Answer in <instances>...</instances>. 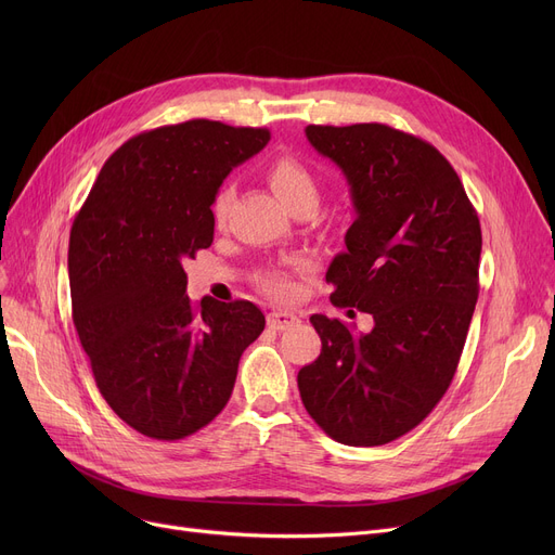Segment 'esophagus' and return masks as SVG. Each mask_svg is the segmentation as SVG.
Returning <instances> with one entry per match:
<instances>
[{"mask_svg":"<svg viewBox=\"0 0 555 555\" xmlns=\"http://www.w3.org/2000/svg\"><path fill=\"white\" fill-rule=\"evenodd\" d=\"M299 324V317L295 312H285V310H274L268 314V326L272 331H287Z\"/></svg>","mask_w":555,"mask_h":555,"instance_id":"esophagus-1","label":"esophagus"}]
</instances>
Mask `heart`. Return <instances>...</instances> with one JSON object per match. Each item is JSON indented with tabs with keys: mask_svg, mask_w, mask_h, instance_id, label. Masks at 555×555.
<instances>
[{
	"mask_svg": "<svg viewBox=\"0 0 555 555\" xmlns=\"http://www.w3.org/2000/svg\"><path fill=\"white\" fill-rule=\"evenodd\" d=\"M266 178H268L270 189L276 193V197L289 209L304 199L317 202L319 191H317L314 175L297 157H289V155L274 157L266 168ZM231 197H233L231 186H222L218 191V195L214 199V207H211L216 222H222L227 218V211L231 207ZM262 287H266L268 293L274 297L293 295V285H289L287 279H283L281 274H268L266 279H262Z\"/></svg>",
	"mask_w": 555,
	"mask_h": 555,
	"instance_id": "obj_1",
	"label": "heart"
}]
</instances>
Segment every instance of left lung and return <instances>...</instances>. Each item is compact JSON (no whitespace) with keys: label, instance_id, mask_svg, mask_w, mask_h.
<instances>
[{"label":"left lung","instance_id":"1","mask_svg":"<svg viewBox=\"0 0 555 555\" xmlns=\"http://www.w3.org/2000/svg\"><path fill=\"white\" fill-rule=\"evenodd\" d=\"M351 186L356 220L326 272L337 308L373 328L312 314L322 353L297 375L308 414L344 446H385L448 391L479 297L481 227L431 143L383 124L308 126Z\"/></svg>","mask_w":555,"mask_h":555}]
</instances>
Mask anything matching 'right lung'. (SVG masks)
<instances>
[{
  "label": "right lung",
  "mask_w": 555,
  "mask_h": 555,
  "mask_svg": "<svg viewBox=\"0 0 555 555\" xmlns=\"http://www.w3.org/2000/svg\"><path fill=\"white\" fill-rule=\"evenodd\" d=\"M270 130L193 119L126 141L69 236L72 317L114 414L157 441L209 425L245 348L266 328L251 301L186 297L184 262L214 243L222 180Z\"/></svg>",
  "instance_id": "obj_1"
}]
</instances>
